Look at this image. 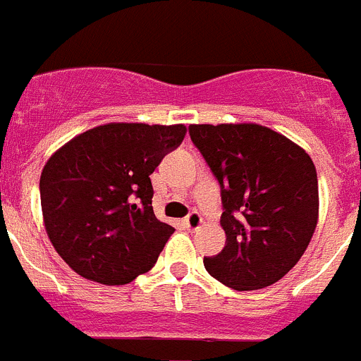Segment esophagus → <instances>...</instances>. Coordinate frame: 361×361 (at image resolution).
Listing matches in <instances>:
<instances>
[{"instance_id": "34e87169", "label": "esophagus", "mask_w": 361, "mask_h": 361, "mask_svg": "<svg viewBox=\"0 0 361 361\" xmlns=\"http://www.w3.org/2000/svg\"><path fill=\"white\" fill-rule=\"evenodd\" d=\"M186 226L191 229V231H195L202 226V215L199 212H191L190 215L186 216Z\"/></svg>"}]
</instances>
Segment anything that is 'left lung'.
<instances>
[{
  "instance_id": "obj_1",
  "label": "left lung",
  "mask_w": 361,
  "mask_h": 361,
  "mask_svg": "<svg viewBox=\"0 0 361 361\" xmlns=\"http://www.w3.org/2000/svg\"><path fill=\"white\" fill-rule=\"evenodd\" d=\"M193 145L220 184L226 245L204 258L237 291L279 282L307 250L318 222V177L288 137L253 123L191 124Z\"/></svg>"
}]
</instances>
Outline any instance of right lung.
I'll use <instances>...</instances> for the list:
<instances>
[{"instance_id": "add662e5", "label": "right lung", "mask_w": 361, "mask_h": 361, "mask_svg": "<svg viewBox=\"0 0 361 361\" xmlns=\"http://www.w3.org/2000/svg\"><path fill=\"white\" fill-rule=\"evenodd\" d=\"M184 135V124L108 123L47 161L39 180L44 228L78 275L123 286L157 262L175 229L153 213L149 175Z\"/></svg>"}]
</instances>
